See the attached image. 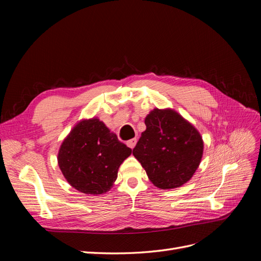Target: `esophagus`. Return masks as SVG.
I'll list each match as a JSON object with an SVG mask.
<instances>
[{"label": "esophagus", "mask_w": 261, "mask_h": 261, "mask_svg": "<svg viewBox=\"0 0 261 261\" xmlns=\"http://www.w3.org/2000/svg\"><path fill=\"white\" fill-rule=\"evenodd\" d=\"M136 143H137V139H136V138H133V139L128 140L127 143H126V144H127V146H128L129 148H132V149H133L134 147L136 146Z\"/></svg>", "instance_id": "34e87169"}]
</instances>
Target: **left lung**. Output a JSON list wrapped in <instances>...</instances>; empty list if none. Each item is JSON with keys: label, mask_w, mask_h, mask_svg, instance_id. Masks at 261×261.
Listing matches in <instances>:
<instances>
[{"label": "left lung", "mask_w": 261, "mask_h": 261, "mask_svg": "<svg viewBox=\"0 0 261 261\" xmlns=\"http://www.w3.org/2000/svg\"><path fill=\"white\" fill-rule=\"evenodd\" d=\"M133 154L149 179L161 189L179 187L192 178L200 163L203 143L192 124L173 110L154 109L146 120Z\"/></svg>", "instance_id": "left-lung-1"}]
</instances>
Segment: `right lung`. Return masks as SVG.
<instances>
[{
    "instance_id": "right-lung-1",
    "label": "right lung",
    "mask_w": 261,
    "mask_h": 261,
    "mask_svg": "<svg viewBox=\"0 0 261 261\" xmlns=\"http://www.w3.org/2000/svg\"><path fill=\"white\" fill-rule=\"evenodd\" d=\"M132 149L98 118L78 123L64 139L58 161L63 175L77 191L100 195L112 187Z\"/></svg>"
}]
</instances>
